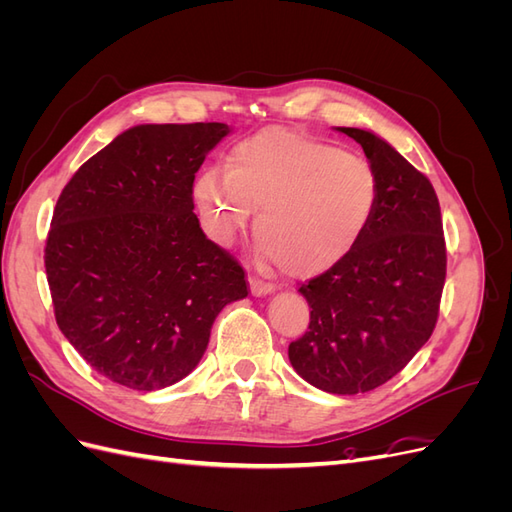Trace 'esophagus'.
<instances>
[{"label":"esophagus","mask_w":512,"mask_h":512,"mask_svg":"<svg viewBox=\"0 0 512 512\" xmlns=\"http://www.w3.org/2000/svg\"><path fill=\"white\" fill-rule=\"evenodd\" d=\"M250 290H252L254 297H265V294H269V292L275 290V286H273L271 282L258 280V277H250Z\"/></svg>","instance_id":"34e87169"}]
</instances>
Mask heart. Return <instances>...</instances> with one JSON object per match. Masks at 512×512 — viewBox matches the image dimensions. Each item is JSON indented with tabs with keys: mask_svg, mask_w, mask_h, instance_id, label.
Wrapping results in <instances>:
<instances>
[{
	"mask_svg": "<svg viewBox=\"0 0 512 512\" xmlns=\"http://www.w3.org/2000/svg\"><path fill=\"white\" fill-rule=\"evenodd\" d=\"M192 194L213 241L230 245L254 209L262 256L305 277L339 265L361 241L378 181L367 162L344 149L271 128L237 143L226 173H200Z\"/></svg>",
	"mask_w": 512,
	"mask_h": 512,
	"instance_id": "heart-1",
	"label": "heart"
}]
</instances>
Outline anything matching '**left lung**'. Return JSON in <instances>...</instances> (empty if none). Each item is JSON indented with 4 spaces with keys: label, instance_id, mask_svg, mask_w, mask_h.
<instances>
[{
    "label": "left lung",
    "instance_id": "obj_1",
    "mask_svg": "<svg viewBox=\"0 0 512 512\" xmlns=\"http://www.w3.org/2000/svg\"><path fill=\"white\" fill-rule=\"evenodd\" d=\"M337 130L363 147L378 200L354 250L301 284L312 312L288 359L316 389L356 395L399 374L436 329L446 243L436 190L421 170L374 132Z\"/></svg>",
    "mask_w": 512,
    "mask_h": 512
}]
</instances>
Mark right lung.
<instances>
[{
  "instance_id": "add662e5",
  "label": "right lung",
  "mask_w": 512,
  "mask_h": 512,
  "mask_svg": "<svg viewBox=\"0 0 512 512\" xmlns=\"http://www.w3.org/2000/svg\"><path fill=\"white\" fill-rule=\"evenodd\" d=\"M228 132L215 121L130 128L59 194L44 247L55 320L111 382H179L203 359L215 316L247 297L243 267L207 239L192 198Z\"/></svg>"
}]
</instances>
